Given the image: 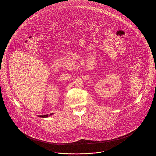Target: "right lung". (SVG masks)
I'll return each mask as SVG.
<instances>
[{"mask_svg": "<svg viewBox=\"0 0 156 156\" xmlns=\"http://www.w3.org/2000/svg\"><path fill=\"white\" fill-rule=\"evenodd\" d=\"M53 113H50L49 115H39V117H41V118H47L48 116H51V115H52Z\"/></svg>", "mask_w": 156, "mask_h": 156, "instance_id": "obj_1", "label": "right lung"}]
</instances>
